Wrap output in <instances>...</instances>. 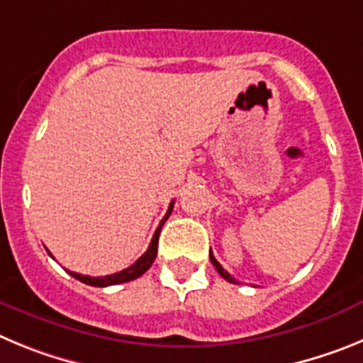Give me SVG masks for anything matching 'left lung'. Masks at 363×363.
<instances>
[{"label":"left lung","instance_id":"obj_1","mask_svg":"<svg viewBox=\"0 0 363 363\" xmlns=\"http://www.w3.org/2000/svg\"><path fill=\"white\" fill-rule=\"evenodd\" d=\"M211 262H213L214 269H216V271H218V274H220L221 278H225V280H227V281H230V284H236V280H234V278L230 277L229 272H227L225 269L221 267V265H220V262H218V259L214 258V256H213V252H211Z\"/></svg>","mask_w":363,"mask_h":363}]
</instances>
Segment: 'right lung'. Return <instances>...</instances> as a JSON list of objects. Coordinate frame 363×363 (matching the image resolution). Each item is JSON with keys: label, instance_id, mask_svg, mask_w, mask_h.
Segmentation results:
<instances>
[{"label": "right lung", "instance_id": "obj_1", "mask_svg": "<svg viewBox=\"0 0 363 363\" xmlns=\"http://www.w3.org/2000/svg\"><path fill=\"white\" fill-rule=\"evenodd\" d=\"M172 207H174V201H171V205H169V211H167V214L163 216V220L160 221L158 229H156V233H154L152 240H150V245H149V249L145 251V255L140 256V258H138L136 262L130 265V267L123 269V271H120V272H114V274H108V277H98V278L85 277V274H79V272H72V271H69V274L70 277L76 278V280L83 281V284H86V285H94V287H107V285L125 284V281H130V280H136V278H140L143 272L149 271V267L152 265L154 259H156V255H158L160 233H162V227H163V223L167 221V218L171 216Z\"/></svg>", "mask_w": 363, "mask_h": 363}]
</instances>
